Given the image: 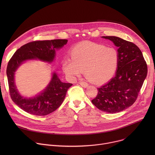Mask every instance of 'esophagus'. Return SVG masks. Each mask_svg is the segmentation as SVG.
Returning a JSON list of instances; mask_svg holds the SVG:
<instances>
[{"instance_id": "esophagus-1", "label": "esophagus", "mask_w": 155, "mask_h": 155, "mask_svg": "<svg viewBox=\"0 0 155 155\" xmlns=\"http://www.w3.org/2000/svg\"><path fill=\"white\" fill-rule=\"evenodd\" d=\"M79 84H80L81 86H83V87H86L88 86V83H86V82H85V81H79Z\"/></svg>"}]
</instances>
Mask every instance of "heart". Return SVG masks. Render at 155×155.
<instances>
[{
	"label": "heart",
	"mask_w": 155,
	"mask_h": 155,
	"mask_svg": "<svg viewBox=\"0 0 155 155\" xmlns=\"http://www.w3.org/2000/svg\"><path fill=\"white\" fill-rule=\"evenodd\" d=\"M71 56V59H66L62 64L65 74L75 79L84 72L85 77L94 83H102L111 78L117 71L120 60L115 48L90 41L74 46Z\"/></svg>",
	"instance_id": "obj_1"
}]
</instances>
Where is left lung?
<instances>
[{"mask_svg":"<svg viewBox=\"0 0 155 155\" xmlns=\"http://www.w3.org/2000/svg\"><path fill=\"white\" fill-rule=\"evenodd\" d=\"M118 47L120 60L115 76L97 88L92 103L101 111L115 114L127 108L137 99L147 75L142 53L134 43L115 36H102Z\"/></svg>","mask_w":155,"mask_h":155,"instance_id":"obj_1","label":"left lung"}]
</instances>
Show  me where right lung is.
Returning <instances> with one entry per match:
<instances>
[{"label":"right lung","instance_id":"1","mask_svg":"<svg viewBox=\"0 0 155 155\" xmlns=\"http://www.w3.org/2000/svg\"><path fill=\"white\" fill-rule=\"evenodd\" d=\"M67 42L66 39L33 41L17 50L8 61L7 75L10 95L15 104L24 111L37 116L53 112L61 105L72 84L62 83L54 73L45 91L35 97L26 99L18 93L14 82L15 72L22 62L28 59L35 58L51 62L54 58L55 50L62 47Z\"/></svg>","mask_w":155,"mask_h":155}]
</instances>
